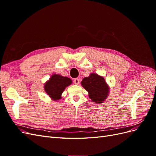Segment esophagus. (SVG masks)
<instances>
[{"label":"esophagus","instance_id":"obj_1","mask_svg":"<svg viewBox=\"0 0 156 156\" xmlns=\"http://www.w3.org/2000/svg\"><path fill=\"white\" fill-rule=\"evenodd\" d=\"M73 82H74V83H75V84H79L80 81H79V79L78 78H75V79H74V80H73Z\"/></svg>","mask_w":156,"mask_h":156}]
</instances>
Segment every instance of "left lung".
<instances>
[{"label":"left lung","mask_w":156,"mask_h":156,"mask_svg":"<svg viewBox=\"0 0 156 156\" xmlns=\"http://www.w3.org/2000/svg\"><path fill=\"white\" fill-rule=\"evenodd\" d=\"M83 88L88 92V96L92 101L101 103L107 98L109 87L103 77L96 73H91L81 81Z\"/></svg>","instance_id":"obj_1"}]
</instances>
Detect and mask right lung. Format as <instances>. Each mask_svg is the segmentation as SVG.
<instances>
[{
  "mask_svg": "<svg viewBox=\"0 0 156 156\" xmlns=\"http://www.w3.org/2000/svg\"><path fill=\"white\" fill-rule=\"evenodd\" d=\"M72 83V79L58 74H53L44 84L45 92L54 101L62 98L61 95L64 89Z\"/></svg>",
  "mask_w": 156,
  "mask_h": 156,
  "instance_id": "right-lung-1",
  "label": "right lung"
}]
</instances>
